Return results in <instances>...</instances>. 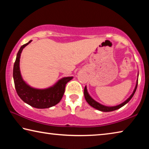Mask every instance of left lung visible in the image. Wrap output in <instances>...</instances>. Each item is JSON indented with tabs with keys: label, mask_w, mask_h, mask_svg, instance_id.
Segmentation results:
<instances>
[{
	"label": "left lung",
	"mask_w": 149,
	"mask_h": 149,
	"mask_svg": "<svg viewBox=\"0 0 149 149\" xmlns=\"http://www.w3.org/2000/svg\"><path fill=\"white\" fill-rule=\"evenodd\" d=\"M138 77H139V72H138V74H137V81H136V85H135V89H134V90H133L132 94L130 96V97L128 98L127 99H126L124 102H123L122 103H121V104H120L116 105V106H114V107H108V106H105V105H103L102 104H100V103H99V102H97V101H96L95 99H93V98L91 97L89 93H88L87 86H85V89H84L85 99V100H86V101L87 102L88 104H89L91 106V107H93L94 108H95V109H97L98 110L101 111V112H112V111H114V110L119 109V108H122L125 104H127V103L129 102L131 99H132L133 96L134 95L136 91V89H137V87Z\"/></svg>",
	"instance_id": "left-lung-1"
}]
</instances>
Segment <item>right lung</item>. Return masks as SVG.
<instances>
[{"mask_svg": "<svg viewBox=\"0 0 149 149\" xmlns=\"http://www.w3.org/2000/svg\"><path fill=\"white\" fill-rule=\"evenodd\" d=\"M32 41L20 47L14 64L13 78L17 95L24 102L36 108H48L57 104L64 95L65 85L73 77H64L58 80L52 86L37 89L30 86L24 80L19 68L20 56L23 49Z\"/></svg>", "mask_w": 149, "mask_h": 149, "instance_id": "add662e5", "label": "right lung"}]
</instances>
